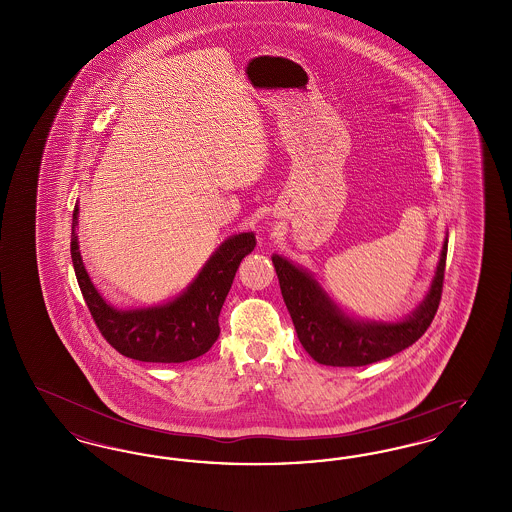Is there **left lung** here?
Wrapping results in <instances>:
<instances>
[{
	"label": "left lung",
	"instance_id": "left-lung-1",
	"mask_svg": "<svg viewBox=\"0 0 512 512\" xmlns=\"http://www.w3.org/2000/svg\"><path fill=\"white\" fill-rule=\"evenodd\" d=\"M447 259V236L430 290L401 320H368L349 315L318 284L315 274L282 255H272L284 303L303 349L320 365L365 366L407 349L432 324L438 311Z\"/></svg>",
	"mask_w": 512,
	"mask_h": 512
}]
</instances>
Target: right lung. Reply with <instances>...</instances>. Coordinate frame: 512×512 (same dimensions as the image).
I'll use <instances>...</instances> for the list:
<instances>
[{"mask_svg": "<svg viewBox=\"0 0 512 512\" xmlns=\"http://www.w3.org/2000/svg\"><path fill=\"white\" fill-rule=\"evenodd\" d=\"M78 203L74 205L71 257L84 301L99 332L121 355L142 363H186L207 353L219 340V315L236 270L255 249V234L226 238L205 261L186 290L149 307L119 309L103 299L82 263L78 247Z\"/></svg>", "mask_w": 512, "mask_h": 512, "instance_id": "right-lung-1", "label": "right lung"}]
</instances>
